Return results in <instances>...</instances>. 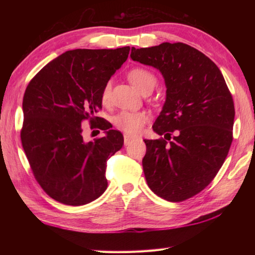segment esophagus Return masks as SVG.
Returning <instances> with one entry per match:
<instances>
[{
    "instance_id": "esophagus-1",
    "label": "esophagus",
    "mask_w": 255,
    "mask_h": 255,
    "mask_svg": "<svg viewBox=\"0 0 255 255\" xmlns=\"http://www.w3.org/2000/svg\"><path fill=\"white\" fill-rule=\"evenodd\" d=\"M132 140H133V138L131 136H128V134H125V136H124V143H125V145L130 144Z\"/></svg>"
}]
</instances>
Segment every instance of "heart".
Listing matches in <instances>:
<instances>
[{
  "label": "heart",
  "mask_w": 255,
  "mask_h": 255,
  "mask_svg": "<svg viewBox=\"0 0 255 255\" xmlns=\"http://www.w3.org/2000/svg\"><path fill=\"white\" fill-rule=\"evenodd\" d=\"M128 79L130 83L139 92H142L149 88H154L156 79L149 70L142 68H134L128 72ZM111 83H106L102 91V102L107 103L111 97ZM147 115L142 112H128L123 111L114 116L113 123L115 126L129 134H137L141 130L143 125L147 122Z\"/></svg>",
  "instance_id": "b5f03b06"
}]
</instances>
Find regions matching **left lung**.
<instances>
[{
    "instance_id": "1",
    "label": "left lung",
    "mask_w": 255,
    "mask_h": 255,
    "mask_svg": "<svg viewBox=\"0 0 255 255\" xmlns=\"http://www.w3.org/2000/svg\"><path fill=\"white\" fill-rule=\"evenodd\" d=\"M130 58L164 79L165 102L153 131L166 138L178 130L170 144L144 139L145 181L159 197L182 202L202 192L223 166L232 142L234 100L218 67L183 42L132 47Z\"/></svg>"
}]
</instances>
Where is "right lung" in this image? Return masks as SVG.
<instances>
[{"instance_id": "add662e5", "label": "right lung", "mask_w": 255, "mask_h": 255, "mask_svg": "<svg viewBox=\"0 0 255 255\" xmlns=\"http://www.w3.org/2000/svg\"><path fill=\"white\" fill-rule=\"evenodd\" d=\"M129 47L74 49L53 59L25 91L20 139L32 173L59 203L81 206L106 191L107 160L124 144L122 132L96 117L102 91L127 60ZM100 122L106 136L86 143L80 124Z\"/></svg>"}]
</instances>
